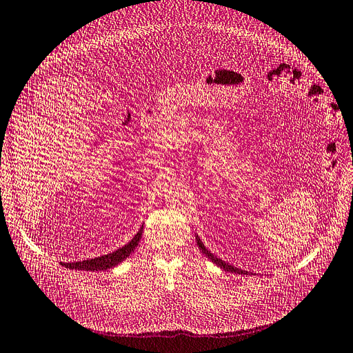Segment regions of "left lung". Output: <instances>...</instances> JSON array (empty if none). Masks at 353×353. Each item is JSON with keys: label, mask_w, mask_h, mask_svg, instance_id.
<instances>
[{"label": "left lung", "mask_w": 353, "mask_h": 353, "mask_svg": "<svg viewBox=\"0 0 353 353\" xmlns=\"http://www.w3.org/2000/svg\"><path fill=\"white\" fill-rule=\"evenodd\" d=\"M196 245H199V248H200V250L204 253V255L210 259V261H213L214 263H217L220 268H223L224 271H229V272H234V274H246L248 275V272L246 271H242V270H239V268H234V266H232V265H229V263H225L224 261H221V259H219V258H216L213 253H210L207 249H205V246L203 245V242L200 241L199 239V236H196Z\"/></svg>", "instance_id": "obj_1"}]
</instances>
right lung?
I'll list each match as a JSON object with an SVG mask.
<instances>
[{
	"mask_svg": "<svg viewBox=\"0 0 353 353\" xmlns=\"http://www.w3.org/2000/svg\"><path fill=\"white\" fill-rule=\"evenodd\" d=\"M143 233V228L140 229L136 236L132 239V241L124 245L123 248L108 253V255H103L98 256L94 259H87V261H81V262H63L62 265L65 268H69V270H81V271H104V270H110V268L119 265L120 262H123L125 258L130 256V253L136 249L140 237H142Z\"/></svg>",
	"mask_w": 353,
	"mask_h": 353,
	"instance_id": "right-lung-1",
	"label": "right lung"
}]
</instances>
